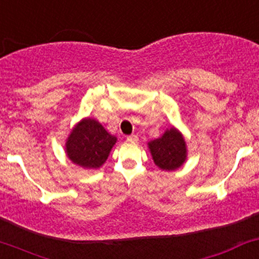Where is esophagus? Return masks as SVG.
Segmentation results:
<instances>
[{
	"label": "esophagus",
	"instance_id": "34e87169",
	"mask_svg": "<svg viewBox=\"0 0 259 259\" xmlns=\"http://www.w3.org/2000/svg\"><path fill=\"white\" fill-rule=\"evenodd\" d=\"M139 140V138H138V135H129V136H126V141L127 143H136V141Z\"/></svg>",
	"mask_w": 259,
	"mask_h": 259
}]
</instances>
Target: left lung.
<instances>
[{"label": "left lung", "instance_id": "obj_1", "mask_svg": "<svg viewBox=\"0 0 259 259\" xmlns=\"http://www.w3.org/2000/svg\"><path fill=\"white\" fill-rule=\"evenodd\" d=\"M149 149L153 162L164 171L177 169L187 157L186 141L175 127H171L161 138L149 143Z\"/></svg>", "mask_w": 259, "mask_h": 259}]
</instances>
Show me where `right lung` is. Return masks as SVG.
<instances>
[{
  "mask_svg": "<svg viewBox=\"0 0 259 259\" xmlns=\"http://www.w3.org/2000/svg\"><path fill=\"white\" fill-rule=\"evenodd\" d=\"M116 143L115 136L95 119H83L73 127L66 143V153L73 163L83 168H98L106 162Z\"/></svg>",
  "mask_w": 259,
  "mask_h": 259,
  "instance_id": "1",
  "label": "right lung"
}]
</instances>
